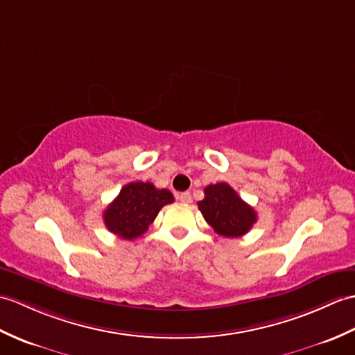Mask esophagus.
Instances as JSON below:
<instances>
[{"label":"esophagus","instance_id":"34e87169","mask_svg":"<svg viewBox=\"0 0 355 355\" xmlns=\"http://www.w3.org/2000/svg\"><path fill=\"white\" fill-rule=\"evenodd\" d=\"M177 198H178V201H180V202H183V204H191V202H192V195L189 193V192L180 193Z\"/></svg>","mask_w":355,"mask_h":355}]
</instances>
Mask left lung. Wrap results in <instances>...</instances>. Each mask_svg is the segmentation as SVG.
<instances>
[{"label": "left lung", "mask_w": 355, "mask_h": 355, "mask_svg": "<svg viewBox=\"0 0 355 355\" xmlns=\"http://www.w3.org/2000/svg\"><path fill=\"white\" fill-rule=\"evenodd\" d=\"M204 219L224 237H241L257 222V213L227 183L209 184L204 200L198 202Z\"/></svg>", "instance_id": "left-lung-1"}]
</instances>
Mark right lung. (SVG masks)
<instances>
[{
	"instance_id": "1",
	"label": "right lung",
	"mask_w": 355,
	"mask_h": 355,
	"mask_svg": "<svg viewBox=\"0 0 355 355\" xmlns=\"http://www.w3.org/2000/svg\"><path fill=\"white\" fill-rule=\"evenodd\" d=\"M174 202L168 189H155L150 181H135L121 189L104 210V224L110 233L125 241L142 236L163 205Z\"/></svg>"
}]
</instances>
